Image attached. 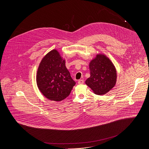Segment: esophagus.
Segmentation results:
<instances>
[{"label": "esophagus", "instance_id": "1", "mask_svg": "<svg viewBox=\"0 0 149 149\" xmlns=\"http://www.w3.org/2000/svg\"><path fill=\"white\" fill-rule=\"evenodd\" d=\"M84 82V80L83 79H79L78 81V84H83Z\"/></svg>", "mask_w": 149, "mask_h": 149}]
</instances>
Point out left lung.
<instances>
[{"mask_svg":"<svg viewBox=\"0 0 149 149\" xmlns=\"http://www.w3.org/2000/svg\"><path fill=\"white\" fill-rule=\"evenodd\" d=\"M90 77L86 84L97 95L109 92L116 84L117 71L111 60L103 54H98L89 64Z\"/></svg>","mask_w":149,"mask_h":149,"instance_id":"left-lung-1","label":"left lung"}]
</instances>
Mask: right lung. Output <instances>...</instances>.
Wrapping results in <instances>:
<instances>
[{"label":"right lung","instance_id":"add662e5","mask_svg":"<svg viewBox=\"0 0 149 149\" xmlns=\"http://www.w3.org/2000/svg\"><path fill=\"white\" fill-rule=\"evenodd\" d=\"M36 84L47 98L61 101L70 95L76 83L66 68L65 60L56 49H53L45 55L39 63Z\"/></svg>","mask_w":149,"mask_h":149}]
</instances>
